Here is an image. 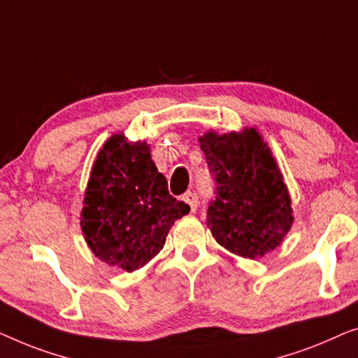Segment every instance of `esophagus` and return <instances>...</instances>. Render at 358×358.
Returning <instances> with one entry per match:
<instances>
[{
  "label": "esophagus",
  "instance_id": "1",
  "mask_svg": "<svg viewBox=\"0 0 358 358\" xmlns=\"http://www.w3.org/2000/svg\"><path fill=\"white\" fill-rule=\"evenodd\" d=\"M183 201L189 206L191 213H194V210L198 209V198H196V194L191 193V191H188V193L183 194Z\"/></svg>",
  "mask_w": 358,
  "mask_h": 358
}]
</instances>
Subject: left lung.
Returning a JSON list of instances; mask_svg holds the SVG:
<instances>
[{
  "instance_id": "left-lung-1",
  "label": "left lung",
  "mask_w": 358,
  "mask_h": 358,
  "mask_svg": "<svg viewBox=\"0 0 358 358\" xmlns=\"http://www.w3.org/2000/svg\"><path fill=\"white\" fill-rule=\"evenodd\" d=\"M214 198L208 227L219 245L243 258H259L284 240L294 222L290 198L268 145L255 128L199 138Z\"/></svg>"
}]
</instances>
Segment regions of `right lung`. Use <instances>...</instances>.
Returning <instances> with one entry per match:
<instances>
[{
	"instance_id": "right-lung-1",
	"label": "right lung",
	"mask_w": 358,
	"mask_h": 358,
	"mask_svg": "<svg viewBox=\"0 0 358 358\" xmlns=\"http://www.w3.org/2000/svg\"><path fill=\"white\" fill-rule=\"evenodd\" d=\"M189 206L169 193L145 143L123 134L105 143L85 189L83 227L92 253L124 271L143 268L165 245L170 227Z\"/></svg>"
}]
</instances>
